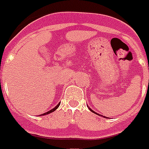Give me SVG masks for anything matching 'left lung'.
Segmentation results:
<instances>
[{"mask_svg":"<svg viewBox=\"0 0 149 149\" xmlns=\"http://www.w3.org/2000/svg\"><path fill=\"white\" fill-rule=\"evenodd\" d=\"M88 107V108H89V110H90V111H91V112H93V113H96V114H97V115H99V116H102V117H104V118H106V117H105V116H103V115H101V114H99V113H96L95 111H93V110H92V109L91 108V107H90L89 106H87Z\"/></svg>","mask_w":149,"mask_h":149,"instance_id":"1","label":"left lung"}]
</instances>
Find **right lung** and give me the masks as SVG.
Wrapping results in <instances>:
<instances>
[{
    "instance_id": "right-lung-1",
    "label": "right lung",
    "mask_w": 149,
    "mask_h": 149,
    "mask_svg": "<svg viewBox=\"0 0 149 149\" xmlns=\"http://www.w3.org/2000/svg\"><path fill=\"white\" fill-rule=\"evenodd\" d=\"M59 105H60V103H58V104H57V105H56V106L55 107H54V108H52V110H50V111H47V112H45V113H42V114H40V116H44V115H46V114H49V113H52V112H53V111H56V109L58 108V107H59Z\"/></svg>"
}]
</instances>
